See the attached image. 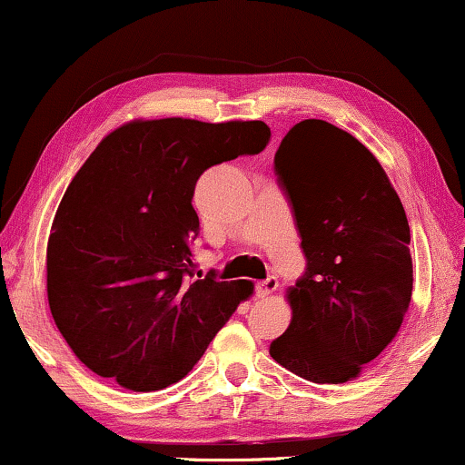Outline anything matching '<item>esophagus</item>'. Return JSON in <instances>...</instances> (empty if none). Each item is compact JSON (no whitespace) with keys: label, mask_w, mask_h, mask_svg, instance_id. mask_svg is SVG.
<instances>
[{"label":"esophagus","mask_w":465,"mask_h":465,"mask_svg":"<svg viewBox=\"0 0 465 465\" xmlns=\"http://www.w3.org/2000/svg\"><path fill=\"white\" fill-rule=\"evenodd\" d=\"M276 287H279V281H276V276H268L266 281H260V283L255 285L257 298H268L270 293L276 292Z\"/></svg>","instance_id":"34e87169"}]
</instances>
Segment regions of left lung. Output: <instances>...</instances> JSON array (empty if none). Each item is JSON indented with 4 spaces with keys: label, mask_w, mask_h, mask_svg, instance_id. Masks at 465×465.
<instances>
[{
    "label": "left lung",
    "mask_w": 465,
    "mask_h": 465,
    "mask_svg": "<svg viewBox=\"0 0 465 465\" xmlns=\"http://www.w3.org/2000/svg\"><path fill=\"white\" fill-rule=\"evenodd\" d=\"M307 272L270 356L315 384L361 375L397 337L412 298L408 216L378 158L324 120L298 122L274 154Z\"/></svg>",
    "instance_id": "1"
}]
</instances>
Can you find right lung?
<instances>
[{
	"instance_id": "add662e5",
	"label": "right lung",
	"mask_w": 465,
	"mask_h": 465,
	"mask_svg": "<svg viewBox=\"0 0 465 465\" xmlns=\"http://www.w3.org/2000/svg\"><path fill=\"white\" fill-rule=\"evenodd\" d=\"M260 120H133L109 133L64 193L46 244L51 315L74 356L134 392L184 378L252 293L193 276V193L205 169L260 154Z\"/></svg>"
}]
</instances>
